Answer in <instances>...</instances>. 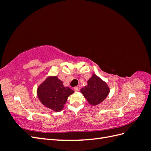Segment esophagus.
Segmentation results:
<instances>
[{
    "label": "esophagus",
    "mask_w": 151,
    "mask_h": 151,
    "mask_svg": "<svg viewBox=\"0 0 151 151\" xmlns=\"http://www.w3.org/2000/svg\"><path fill=\"white\" fill-rule=\"evenodd\" d=\"M74 89L76 92H77V91H78V90H79V88H78V87H74Z\"/></svg>",
    "instance_id": "esophagus-1"
}]
</instances>
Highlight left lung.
<instances>
[{
    "mask_svg": "<svg viewBox=\"0 0 151 151\" xmlns=\"http://www.w3.org/2000/svg\"><path fill=\"white\" fill-rule=\"evenodd\" d=\"M81 93L91 105H97L106 98L109 92L107 84L94 74L88 81V86L81 89Z\"/></svg>",
    "mask_w": 151,
    "mask_h": 151,
    "instance_id": "1",
    "label": "left lung"
}]
</instances>
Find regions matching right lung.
<instances>
[{
    "instance_id": "add662e5",
    "label": "right lung",
    "mask_w": 151,
    "mask_h": 151,
    "mask_svg": "<svg viewBox=\"0 0 151 151\" xmlns=\"http://www.w3.org/2000/svg\"><path fill=\"white\" fill-rule=\"evenodd\" d=\"M74 93L70 88L64 87L57 77H48L38 88L39 99L43 105L55 111L63 108L68 96Z\"/></svg>"
}]
</instances>
